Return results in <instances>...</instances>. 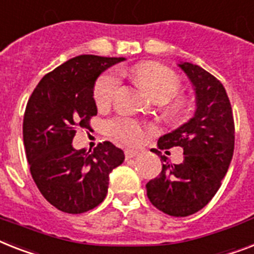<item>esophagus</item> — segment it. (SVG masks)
Instances as JSON below:
<instances>
[{"instance_id": "esophagus-1", "label": "esophagus", "mask_w": 254, "mask_h": 254, "mask_svg": "<svg viewBox=\"0 0 254 254\" xmlns=\"http://www.w3.org/2000/svg\"><path fill=\"white\" fill-rule=\"evenodd\" d=\"M139 152L137 150H131V148H127L125 150V158L127 159H130V158H134V156H137Z\"/></svg>"}]
</instances>
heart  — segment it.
Wrapping results in <instances>:
<instances>
[{
    "instance_id": "heart-1",
    "label": "heart",
    "mask_w": 254,
    "mask_h": 254,
    "mask_svg": "<svg viewBox=\"0 0 254 254\" xmlns=\"http://www.w3.org/2000/svg\"><path fill=\"white\" fill-rule=\"evenodd\" d=\"M138 84L159 100H164L180 87V79L170 67L156 63L138 64L130 69ZM120 87V75L116 70L107 71L98 78L94 86V100L98 108H106ZM174 115H184L188 109L185 99L175 98L170 102ZM108 131L115 139L127 145H139L146 138L145 127L131 119H115L108 123Z\"/></svg>"
}]
</instances>
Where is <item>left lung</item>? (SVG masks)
<instances>
[{
  "mask_svg": "<svg viewBox=\"0 0 254 254\" xmlns=\"http://www.w3.org/2000/svg\"><path fill=\"white\" fill-rule=\"evenodd\" d=\"M179 66L195 92V112L188 123L159 138L160 150L180 146L184 160L163 164L159 176L146 184L156 209L171 216H188L205 207L220 188L234 155L235 124L230 99L214 75L190 63ZM152 152L166 162L156 148Z\"/></svg>",
  "mask_w": 254,
  "mask_h": 254,
  "instance_id": "8db88e82",
  "label": "left lung"
}]
</instances>
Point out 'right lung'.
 <instances>
[{
    "label": "right lung",
    "mask_w": 254,
    "mask_h": 254,
    "mask_svg": "<svg viewBox=\"0 0 254 254\" xmlns=\"http://www.w3.org/2000/svg\"><path fill=\"white\" fill-rule=\"evenodd\" d=\"M123 57L82 55L45 74L27 103L23 142L35 184L44 198L67 214L86 213L104 201L109 174L124 162L121 148L106 141L94 151L71 145L77 127L96 116L94 86Z\"/></svg>",
    "instance_id": "add662e5"
}]
</instances>
